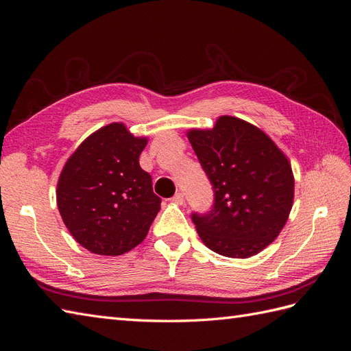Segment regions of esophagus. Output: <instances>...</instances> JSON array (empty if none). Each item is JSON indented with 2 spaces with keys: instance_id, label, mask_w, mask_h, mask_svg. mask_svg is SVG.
<instances>
[{
  "instance_id": "esophagus-1",
  "label": "esophagus",
  "mask_w": 351,
  "mask_h": 351,
  "mask_svg": "<svg viewBox=\"0 0 351 351\" xmlns=\"http://www.w3.org/2000/svg\"><path fill=\"white\" fill-rule=\"evenodd\" d=\"M171 202H173V204H176V205H183V204H184V196H183V193H177V195L171 199Z\"/></svg>"
}]
</instances>
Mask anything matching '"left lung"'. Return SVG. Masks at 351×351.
<instances>
[{
    "label": "left lung",
    "mask_w": 351,
    "mask_h": 351,
    "mask_svg": "<svg viewBox=\"0 0 351 351\" xmlns=\"http://www.w3.org/2000/svg\"><path fill=\"white\" fill-rule=\"evenodd\" d=\"M187 139L214 187V206L192 219L205 246L227 258L254 256L278 237L294 200L289 158L259 127L221 115Z\"/></svg>",
    "instance_id": "obj_1"
}]
</instances>
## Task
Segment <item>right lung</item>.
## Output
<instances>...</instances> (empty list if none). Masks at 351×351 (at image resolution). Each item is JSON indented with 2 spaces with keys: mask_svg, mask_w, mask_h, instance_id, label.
<instances>
[{
  "mask_svg": "<svg viewBox=\"0 0 351 351\" xmlns=\"http://www.w3.org/2000/svg\"><path fill=\"white\" fill-rule=\"evenodd\" d=\"M147 137L123 123L101 127L84 139L61 169L57 205L80 246L119 256L141 244L161 209L152 177L139 165Z\"/></svg>",
  "mask_w": 351,
  "mask_h": 351,
  "instance_id": "1",
  "label": "right lung"
}]
</instances>
